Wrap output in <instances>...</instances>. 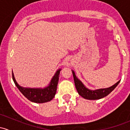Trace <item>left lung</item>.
Segmentation results:
<instances>
[{"instance_id": "obj_1", "label": "left lung", "mask_w": 130, "mask_h": 130, "mask_svg": "<svg viewBox=\"0 0 130 130\" xmlns=\"http://www.w3.org/2000/svg\"><path fill=\"white\" fill-rule=\"evenodd\" d=\"M72 71L73 79H74L75 86L76 89L78 92V94L84 99H89V100L99 99L107 96L109 94H110L112 90L116 88V86L118 85V84L120 82V80H119L115 84H114L111 87H108V88L92 90L86 88L84 85L82 84V82L78 78H77L73 70H72Z\"/></svg>"}]
</instances>
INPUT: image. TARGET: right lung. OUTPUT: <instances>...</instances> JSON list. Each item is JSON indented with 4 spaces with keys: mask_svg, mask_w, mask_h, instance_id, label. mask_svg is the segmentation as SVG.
Instances as JSON below:
<instances>
[{
    "mask_svg": "<svg viewBox=\"0 0 130 130\" xmlns=\"http://www.w3.org/2000/svg\"><path fill=\"white\" fill-rule=\"evenodd\" d=\"M61 69L56 72L51 80L50 83L45 88H26L19 86L14 78L12 72V79L15 86L30 101L36 103H43L50 101L55 97L57 92V85L59 80V75Z\"/></svg>",
    "mask_w": 130,
    "mask_h": 130,
    "instance_id": "right-lung-1",
    "label": "right lung"
}]
</instances>
